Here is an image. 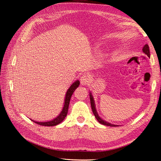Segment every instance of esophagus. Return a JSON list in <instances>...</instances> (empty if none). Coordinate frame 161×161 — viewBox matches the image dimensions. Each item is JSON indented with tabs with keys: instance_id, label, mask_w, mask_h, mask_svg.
<instances>
[{
	"instance_id": "esophagus-1",
	"label": "esophagus",
	"mask_w": 161,
	"mask_h": 161,
	"mask_svg": "<svg viewBox=\"0 0 161 161\" xmlns=\"http://www.w3.org/2000/svg\"><path fill=\"white\" fill-rule=\"evenodd\" d=\"M90 77L89 75H88L86 74H84L80 78V81H81V84L82 85H86L88 83H89L90 81Z\"/></svg>"
}]
</instances>
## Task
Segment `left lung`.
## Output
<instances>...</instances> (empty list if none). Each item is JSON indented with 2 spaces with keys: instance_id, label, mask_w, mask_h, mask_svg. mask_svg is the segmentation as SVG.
<instances>
[{
  "instance_id": "8db88e82",
  "label": "left lung",
  "mask_w": 161,
  "mask_h": 161,
  "mask_svg": "<svg viewBox=\"0 0 161 161\" xmlns=\"http://www.w3.org/2000/svg\"><path fill=\"white\" fill-rule=\"evenodd\" d=\"M142 52L144 53L145 54H147L149 57H150V52H149V47L147 44H145L144 46V47H142ZM89 95H90V100H91V108H92V111H93V114L95 115V117L96 118V119H97V121L100 123L102 125H104L106 126H119V125H114L111 124V123H109L107 121H105L104 119H103L102 118H100V116L98 115L97 111L96 110V108H95V100H94V97L93 96V94H92L91 92L90 91L89 93Z\"/></svg>"
}]
</instances>
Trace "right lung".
Segmentation results:
<instances>
[{
	"label": "right lung",
	"instance_id": "right-lung-1",
	"mask_svg": "<svg viewBox=\"0 0 161 161\" xmlns=\"http://www.w3.org/2000/svg\"><path fill=\"white\" fill-rule=\"evenodd\" d=\"M80 81L76 80L75 82L73 83V84L68 88V89L66 91V95H65V99H64V107L62 110H61V113L59 114V115H57L55 118L53 119L52 120L50 121H45V122H38L36 120H34V119H30L31 120L34 122L36 123L39 125L42 126H55L59 125V123L62 122L65 118L66 117L67 114H68V107H69V103H70V100L72 95L74 93V91L75 89L80 86Z\"/></svg>",
	"mask_w": 161,
	"mask_h": 161
}]
</instances>
